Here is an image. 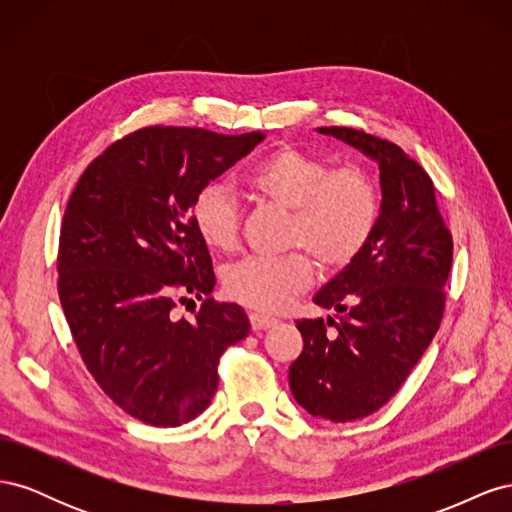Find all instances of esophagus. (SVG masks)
<instances>
[{
    "label": "esophagus",
    "instance_id": "1",
    "mask_svg": "<svg viewBox=\"0 0 512 512\" xmlns=\"http://www.w3.org/2000/svg\"><path fill=\"white\" fill-rule=\"evenodd\" d=\"M250 324H252L254 331H265V329L275 327L277 318L265 316V314H260V312H252V314H250Z\"/></svg>",
    "mask_w": 512,
    "mask_h": 512
}]
</instances>
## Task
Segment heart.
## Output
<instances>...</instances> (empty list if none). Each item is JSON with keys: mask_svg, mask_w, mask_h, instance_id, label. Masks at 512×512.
Wrapping results in <instances>:
<instances>
[{"mask_svg": "<svg viewBox=\"0 0 512 512\" xmlns=\"http://www.w3.org/2000/svg\"><path fill=\"white\" fill-rule=\"evenodd\" d=\"M247 190L292 211L288 243L305 247L322 267L352 262L374 235L380 215L378 190L365 170L331 168L314 153L280 147L245 173ZM192 224L209 250L228 254L239 243V207L220 181L200 188L192 200ZM307 252L250 256L224 275L230 299L260 312H277L314 282Z\"/></svg>", "mask_w": 512, "mask_h": 512, "instance_id": "obj_1", "label": "heart"}]
</instances>
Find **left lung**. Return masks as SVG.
I'll use <instances>...</instances> for the list:
<instances>
[{"mask_svg":"<svg viewBox=\"0 0 512 512\" xmlns=\"http://www.w3.org/2000/svg\"><path fill=\"white\" fill-rule=\"evenodd\" d=\"M318 132L359 149L380 168L374 235L314 297L337 314L297 320L303 352L288 374L301 408L348 423L380 410L438 333L453 237L429 175L404 149L352 128Z\"/></svg>","mask_w":512,"mask_h":512,"instance_id":"left-lung-1","label":"left lung"}]
</instances>
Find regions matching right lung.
Segmentation results:
<instances>
[{
  "mask_svg": "<svg viewBox=\"0 0 512 512\" xmlns=\"http://www.w3.org/2000/svg\"><path fill=\"white\" fill-rule=\"evenodd\" d=\"M265 134L151 126L91 162L59 235V301L89 374L147 425L177 427L218 391L220 354L250 333L243 307L218 303L207 245L192 224L200 188ZM204 301L194 321L177 300ZM192 301V299H190Z\"/></svg>",
  "mask_w": 512,
  "mask_h": 512,
  "instance_id": "add662e5",
  "label": "right lung"
}]
</instances>
